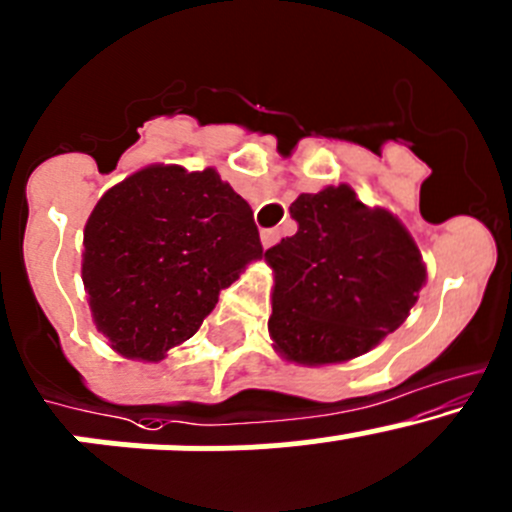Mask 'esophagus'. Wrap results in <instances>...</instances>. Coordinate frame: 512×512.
<instances>
[{"label": "esophagus", "instance_id": "esophagus-1", "mask_svg": "<svg viewBox=\"0 0 512 512\" xmlns=\"http://www.w3.org/2000/svg\"><path fill=\"white\" fill-rule=\"evenodd\" d=\"M260 238H262V245L272 247V245H277L279 238H282V233H279L277 228H265V230H262V233H260Z\"/></svg>", "mask_w": 512, "mask_h": 512}]
</instances>
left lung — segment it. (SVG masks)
<instances>
[{
	"mask_svg": "<svg viewBox=\"0 0 512 512\" xmlns=\"http://www.w3.org/2000/svg\"><path fill=\"white\" fill-rule=\"evenodd\" d=\"M299 230L265 252L274 270L270 333L289 360H351L407 319L427 270L400 220L351 186L301 193Z\"/></svg>",
	"mask_w": 512,
	"mask_h": 512,
	"instance_id": "8db88e82",
	"label": "left lung"
}]
</instances>
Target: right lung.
<instances>
[{
	"mask_svg": "<svg viewBox=\"0 0 512 512\" xmlns=\"http://www.w3.org/2000/svg\"><path fill=\"white\" fill-rule=\"evenodd\" d=\"M83 282L102 336L161 360L198 331L220 289L262 257L255 218L218 171L147 166L100 198L85 225Z\"/></svg>",
	"mask_w": 512,
	"mask_h": 512,
	"instance_id": "add662e5",
	"label": "right lung"
}]
</instances>
